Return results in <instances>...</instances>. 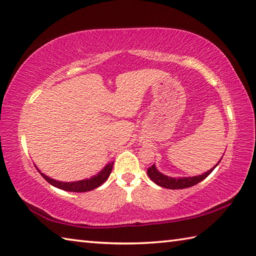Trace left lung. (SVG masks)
Wrapping results in <instances>:
<instances>
[{
  "label": "left lung",
  "instance_id": "left-lung-1",
  "mask_svg": "<svg viewBox=\"0 0 256 256\" xmlns=\"http://www.w3.org/2000/svg\"><path fill=\"white\" fill-rule=\"evenodd\" d=\"M220 164V162H218ZM217 164L214 166L212 169L208 170L207 172L200 176H188V178H171V176L162 174L161 172L156 170L154 166H151L148 168V176H150V179L156 182V184L161 186L164 188H168V189H184V188H189L192 187V186L197 184L198 182H200L205 178L212 172V170L216 168Z\"/></svg>",
  "mask_w": 256,
  "mask_h": 256
}]
</instances>
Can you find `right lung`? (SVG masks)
<instances>
[{"label":"right lung","instance_id":"obj_1","mask_svg":"<svg viewBox=\"0 0 256 256\" xmlns=\"http://www.w3.org/2000/svg\"><path fill=\"white\" fill-rule=\"evenodd\" d=\"M113 164L114 162H110L105 168L100 171V172L95 176H92L90 179H86V180H80V181H74V182H62V181H57L49 178L44 174H41V176L48 181L49 184H51L54 187H57L59 189L66 190V192H90V190L95 189L97 187H100V184H103L108 178L110 176V172H112L113 169Z\"/></svg>","mask_w":256,"mask_h":256}]
</instances>
